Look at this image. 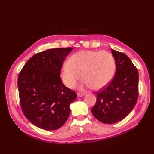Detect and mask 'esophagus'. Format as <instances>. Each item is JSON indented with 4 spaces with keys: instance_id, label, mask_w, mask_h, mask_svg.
Wrapping results in <instances>:
<instances>
[{
    "instance_id": "34e87169",
    "label": "esophagus",
    "mask_w": 154,
    "mask_h": 154,
    "mask_svg": "<svg viewBox=\"0 0 154 154\" xmlns=\"http://www.w3.org/2000/svg\"><path fill=\"white\" fill-rule=\"evenodd\" d=\"M84 95H85V93H81V92L77 93V97H83Z\"/></svg>"
}]
</instances>
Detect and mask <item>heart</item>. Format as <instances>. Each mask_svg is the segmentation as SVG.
I'll return each instance as SVG.
<instances>
[{"label":"heart","mask_w":154,"mask_h":154,"mask_svg":"<svg viewBox=\"0 0 154 154\" xmlns=\"http://www.w3.org/2000/svg\"><path fill=\"white\" fill-rule=\"evenodd\" d=\"M116 69L115 58L110 52L82 50L71 55L68 63L62 66L61 77L69 89L77 85L81 75L83 87L100 90L112 81Z\"/></svg>","instance_id":"heart-1"}]
</instances>
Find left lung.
<instances>
[{
    "label": "left lung",
    "instance_id": "left-lung-1",
    "mask_svg": "<svg viewBox=\"0 0 154 154\" xmlns=\"http://www.w3.org/2000/svg\"><path fill=\"white\" fill-rule=\"evenodd\" d=\"M116 71L106 87L97 92V102L91 109L93 116L104 124L123 120L133 110L138 97V71L126 54L111 49Z\"/></svg>",
    "mask_w": 154,
    "mask_h": 154
}]
</instances>
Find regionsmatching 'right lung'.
Returning a JSON list of instances; mask_svg holds the SVG:
<instances>
[{"instance_id":"add662e5","label":"right lung","mask_w":154,"mask_h":154,"mask_svg":"<svg viewBox=\"0 0 154 154\" xmlns=\"http://www.w3.org/2000/svg\"><path fill=\"white\" fill-rule=\"evenodd\" d=\"M73 48L47 50L33 55L18 78L20 103L27 119L40 128L55 130L66 122L77 94L62 83L61 69Z\"/></svg>"}]
</instances>
